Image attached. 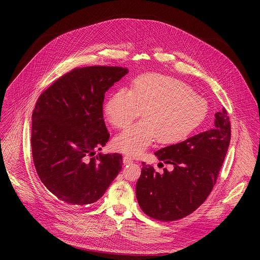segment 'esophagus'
Segmentation results:
<instances>
[{"label":"esophagus","mask_w":260,"mask_h":260,"mask_svg":"<svg viewBox=\"0 0 260 260\" xmlns=\"http://www.w3.org/2000/svg\"><path fill=\"white\" fill-rule=\"evenodd\" d=\"M131 162H133V158L131 156L123 157V163H124V165H128V163H131Z\"/></svg>","instance_id":"34e87169"}]
</instances>
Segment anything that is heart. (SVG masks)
Wrapping results in <instances>:
<instances>
[{
    "instance_id": "1",
    "label": "heart",
    "mask_w": 260,
    "mask_h": 260,
    "mask_svg": "<svg viewBox=\"0 0 260 260\" xmlns=\"http://www.w3.org/2000/svg\"><path fill=\"white\" fill-rule=\"evenodd\" d=\"M142 111L143 120L114 138L117 151L137 156L156 140L162 145L186 140L206 119L208 103L178 79L144 74L133 81L129 91L119 89L104 104L108 122L119 128L128 126Z\"/></svg>"
}]
</instances>
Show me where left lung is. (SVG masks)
<instances>
[{
  "mask_svg": "<svg viewBox=\"0 0 260 260\" xmlns=\"http://www.w3.org/2000/svg\"><path fill=\"white\" fill-rule=\"evenodd\" d=\"M214 128L155 153L158 160L172 166L163 174L142 162L136 197L141 210L160 221H174L192 214L206 201L224 161L231 124L225 108L215 114Z\"/></svg>",
  "mask_w": 260,
  "mask_h": 260,
  "instance_id": "1",
  "label": "left lung"
}]
</instances>
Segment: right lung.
Segmentation results:
<instances>
[{
	"instance_id": "1",
	"label": "right lung",
	"mask_w": 260,
	"mask_h": 260,
	"mask_svg": "<svg viewBox=\"0 0 260 260\" xmlns=\"http://www.w3.org/2000/svg\"><path fill=\"white\" fill-rule=\"evenodd\" d=\"M127 73L119 66L75 68L37 101L31 126L35 168L65 208L99 200L122 169L120 154L89 157L109 139L103 119L105 92Z\"/></svg>"
}]
</instances>
